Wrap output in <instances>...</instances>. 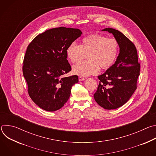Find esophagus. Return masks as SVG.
Here are the masks:
<instances>
[{
	"label": "esophagus",
	"mask_w": 156,
	"mask_h": 156,
	"mask_svg": "<svg viewBox=\"0 0 156 156\" xmlns=\"http://www.w3.org/2000/svg\"><path fill=\"white\" fill-rule=\"evenodd\" d=\"M84 77H82V76H79L78 77V80H79V81H83V80H84Z\"/></svg>",
	"instance_id": "34e87169"
}]
</instances>
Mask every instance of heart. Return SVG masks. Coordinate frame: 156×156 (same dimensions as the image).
<instances>
[{
  "instance_id": "heart-1",
  "label": "heart",
  "mask_w": 156,
  "mask_h": 156,
  "mask_svg": "<svg viewBox=\"0 0 156 156\" xmlns=\"http://www.w3.org/2000/svg\"><path fill=\"white\" fill-rule=\"evenodd\" d=\"M119 51L115 39L107 38L100 34H92L84 37L81 45L73 42L66 49V55L73 63L87 57L88 61L82 62L73 66V73L86 77L98 73L99 66L107 69L115 62Z\"/></svg>"
}]
</instances>
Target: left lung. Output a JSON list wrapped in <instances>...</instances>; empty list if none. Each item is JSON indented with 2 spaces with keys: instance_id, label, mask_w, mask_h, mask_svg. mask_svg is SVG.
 I'll list each match as a JSON object with an SVG mask.
<instances>
[{
  "instance_id": "obj_1",
  "label": "left lung",
  "mask_w": 156,
  "mask_h": 156,
  "mask_svg": "<svg viewBox=\"0 0 156 156\" xmlns=\"http://www.w3.org/2000/svg\"><path fill=\"white\" fill-rule=\"evenodd\" d=\"M102 31L114 35L119 42L120 53L115 63L98 76L99 84L94 98L104 108L112 110L124 105L135 91L140 64L136 48L128 37L113 28Z\"/></svg>"
}]
</instances>
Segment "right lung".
Returning <instances> with one entry per match:
<instances>
[{
  "label": "right lung",
  "mask_w": 156,
  "mask_h": 156,
  "mask_svg": "<svg viewBox=\"0 0 156 156\" xmlns=\"http://www.w3.org/2000/svg\"><path fill=\"white\" fill-rule=\"evenodd\" d=\"M82 32L59 27L37 35L29 44L24 57L23 73L33 101L42 109L54 112L67 102L78 77H64L72 68L66 49Z\"/></svg>",
  "instance_id": "1"
}]
</instances>
